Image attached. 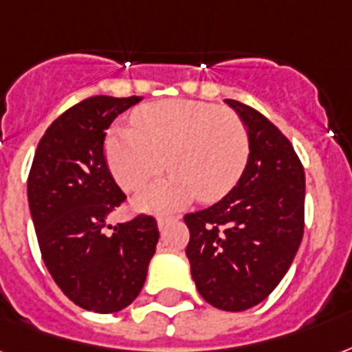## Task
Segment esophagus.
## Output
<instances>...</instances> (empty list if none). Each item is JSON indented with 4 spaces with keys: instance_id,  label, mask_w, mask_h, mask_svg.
Returning a JSON list of instances; mask_svg holds the SVG:
<instances>
[{
    "instance_id": "34e87169",
    "label": "esophagus",
    "mask_w": 352,
    "mask_h": 352,
    "mask_svg": "<svg viewBox=\"0 0 352 352\" xmlns=\"http://www.w3.org/2000/svg\"><path fill=\"white\" fill-rule=\"evenodd\" d=\"M171 219H175V218H168V216H158L157 219V223H158V229H162L168 221H171Z\"/></svg>"
}]
</instances>
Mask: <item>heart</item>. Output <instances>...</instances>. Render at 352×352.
Returning a JSON list of instances; mask_svg holds the SVG:
<instances>
[{"mask_svg":"<svg viewBox=\"0 0 352 352\" xmlns=\"http://www.w3.org/2000/svg\"><path fill=\"white\" fill-rule=\"evenodd\" d=\"M104 155L114 179L127 192L166 168L173 170L166 181L146 188L136 203L147 210H175L197 194L214 201L234 186L248 164L249 134L230 109L173 99L138 109L133 127L112 129Z\"/></svg>","mask_w":352,"mask_h":352,"instance_id":"obj_1","label":"heart"}]
</instances>
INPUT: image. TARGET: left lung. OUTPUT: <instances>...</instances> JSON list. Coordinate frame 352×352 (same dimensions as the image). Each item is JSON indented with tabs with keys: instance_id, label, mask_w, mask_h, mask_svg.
Wrapping results in <instances>:
<instances>
[{
	"instance_id": "left-lung-1",
	"label": "left lung",
	"mask_w": 352,
	"mask_h": 352,
	"mask_svg": "<svg viewBox=\"0 0 352 352\" xmlns=\"http://www.w3.org/2000/svg\"><path fill=\"white\" fill-rule=\"evenodd\" d=\"M243 120L249 158L223 199L184 216L186 256L212 307L241 312L277 288L305 230V170L294 146L264 114L225 99Z\"/></svg>"
}]
</instances>
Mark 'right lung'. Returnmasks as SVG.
I'll list each match as a JSON object with an SVG mask.
<instances>
[{
	"label": "right lung",
	"instance_id": "obj_1",
	"mask_svg": "<svg viewBox=\"0 0 352 352\" xmlns=\"http://www.w3.org/2000/svg\"><path fill=\"white\" fill-rule=\"evenodd\" d=\"M142 98L92 96L74 104L40 138L27 199L40 253L53 280L77 307L120 312L138 297L158 241L147 214L104 234L109 214L125 201L107 166L111 123Z\"/></svg>",
	"mask_w": 352,
	"mask_h": 352
}]
</instances>
